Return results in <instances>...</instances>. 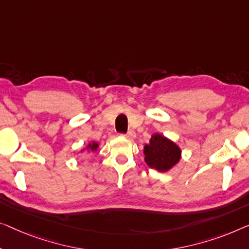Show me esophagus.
Instances as JSON below:
<instances>
[{"label":"esophagus","instance_id":"esophagus-1","mask_svg":"<svg viewBox=\"0 0 249 249\" xmlns=\"http://www.w3.org/2000/svg\"><path fill=\"white\" fill-rule=\"evenodd\" d=\"M123 135L127 139H134L135 138V132L132 131V129H129L127 133H125V134H123Z\"/></svg>","mask_w":249,"mask_h":249}]
</instances>
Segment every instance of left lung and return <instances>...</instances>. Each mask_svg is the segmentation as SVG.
I'll list each match as a JSON object with an SVG mask.
<instances>
[{
  "instance_id": "8db88e82",
  "label": "left lung",
  "mask_w": 249,
  "mask_h": 249,
  "mask_svg": "<svg viewBox=\"0 0 249 249\" xmlns=\"http://www.w3.org/2000/svg\"><path fill=\"white\" fill-rule=\"evenodd\" d=\"M145 162L159 171H166L180 159V149L160 134L152 135L149 144L144 146Z\"/></svg>"
}]
</instances>
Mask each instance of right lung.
Returning a JSON list of instances; mask_svg holds the SVG:
<instances>
[{"label":"right lung","mask_w":249,"mask_h":249,"mask_svg":"<svg viewBox=\"0 0 249 249\" xmlns=\"http://www.w3.org/2000/svg\"><path fill=\"white\" fill-rule=\"evenodd\" d=\"M89 148L91 150H96L98 148V144L97 143H91V144H89Z\"/></svg>","instance_id":"right-lung-1"}]
</instances>
